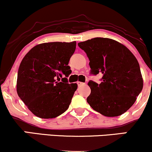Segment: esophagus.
Returning <instances> with one entry per match:
<instances>
[{
	"label": "esophagus",
	"instance_id": "1",
	"mask_svg": "<svg viewBox=\"0 0 152 152\" xmlns=\"http://www.w3.org/2000/svg\"><path fill=\"white\" fill-rule=\"evenodd\" d=\"M77 84H78V86H81V85L83 84V82H81V81H77Z\"/></svg>",
	"mask_w": 152,
	"mask_h": 152
}]
</instances>
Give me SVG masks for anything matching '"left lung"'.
<instances>
[{
    "label": "left lung",
    "instance_id": "left-lung-1",
    "mask_svg": "<svg viewBox=\"0 0 152 152\" xmlns=\"http://www.w3.org/2000/svg\"><path fill=\"white\" fill-rule=\"evenodd\" d=\"M89 59L90 74H102L101 83L88 81L91 107L109 117L118 116L132 107L143 88L138 61L121 43L106 38H94L78 43Z\"/></svg>",
    "mask_w": 152,
    "mask_h": 152
}]
</instances>
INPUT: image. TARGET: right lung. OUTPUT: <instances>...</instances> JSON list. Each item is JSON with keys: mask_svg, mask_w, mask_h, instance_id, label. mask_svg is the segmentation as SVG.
I'll return each instance as SVG.
<instances>
[{"mask_svg": "<svg viewBox=\"0 0 152 152\" xmlns=\"http://www.w3.org/2000/svg\"><path fill=\"white\" fill-rule=\"evenodd\" d=\"M76 46V41L41 43L23 58L18 71L17 93L35 116L56 118L69 108L78 86L69 83L67 78L71 74L68 64Z\"/></svg>", "mask_w": 152, "mask_h": 152, "instance_id": "add662e5", "label": "right lung"}]
</instances>
